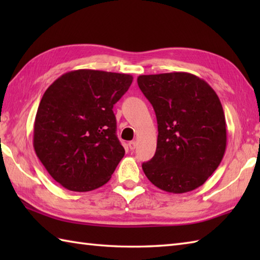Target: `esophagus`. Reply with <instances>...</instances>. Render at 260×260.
Returning <instances> with one entry per match:
<instances>
[{"instance_id":"esophagus-1","label":"esophagus","mask_w":260,"mask_h":260,"mask_svg":"<svg viewBox=\"0 0 260 260\" xmlns=\"http://www.w3.org/2000/svg\"><path fill=\"white\" fill-rule=\"evenodd\" d=\"M128 146H129V150L131 151H134L136 148V142L135 141H132L128 143Z\"/></svg>"}]
</instances>
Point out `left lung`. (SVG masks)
Masks as SVG:
<instances>
[{"instance_id": "obj_1", "label": "left lung", "mask_w": 260, "mask_h": 260, "mask_svg": "<svg viewBox=\"0 0 260 260\" xmlns=\"http://www.w3.org/2000/svg\"><path fill=\"white\" fill-rule=\"evenodd\" d=\"M137 84L152 104L158 129L156 152L142 164L147 179L171 193L201 186L219 167L227 146L218 95L189 73L142 75Z\"/></svg>"}]
</instances>
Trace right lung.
Here are the masks:
<instances>
[{"mask_svg": "<svg viewBox=\"0 0 260 260\" xmlns=\"http://www.w3.org/2000/svg\"><path fill=\"white\" fill-rule=\"evenodd\" d=\"M132 81L131 75L79 69L60 76L43 93L33 147L48 173L66 189H98L124 157L113 107Z\"/></svg>", "mask_w": 260, "mask_h": 260, "instance_id": "right-lung-1", "label": "right lung"}]
</instances>
